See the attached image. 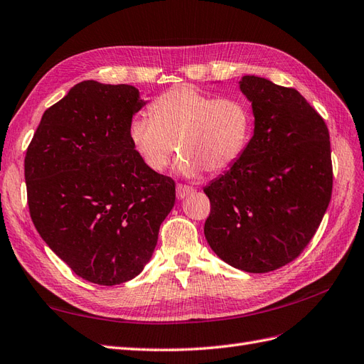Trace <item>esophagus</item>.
I'll return each mask as SVG.
<instances>
[{
    "label": "esophagus",
    "instance_id": "esophagus-1",
    "mask_svg": "<svg viewBox=\"0 0 364 364\" xmlns=\"http://www.w3.org/2000/svg\"><path fill=\"white\" fill-rule=\"evenodd\" d=\"M195 189L192 188V186H186V184H178L176 186V198L178 200H183L186 198V196L191 195Z\"/></svg>",
    "mask_w": 364,
    "mask_h": 364
}]
</instances>
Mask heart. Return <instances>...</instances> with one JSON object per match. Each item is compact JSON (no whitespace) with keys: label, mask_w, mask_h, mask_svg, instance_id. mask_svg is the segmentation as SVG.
Wrapping results in <instances>:
<instances>
[{"label":"heart","mask_w":364,"mask_h":364,"mask_svg":"<svg viewBox=\"0 0 364 364\" xmlns=\"http://www.w3.org/2000/svg\"><path fill=\"white\" fill-rule=\"evenodd\" d=\"M149 114L134 117L128 134L154 172L169 169L180 146L183 173H221L241 159L252 136L253 117L245 102L216 99L192 87L163 92L149 105Z\"/></svg>","instance_id":"1"}]
</instances>
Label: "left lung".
Returning a JSON list of instances; mask_svg holds the SVG:
<instances>
[{
	"instance_id": "obj_1",
	"label": "left lung",
	"mask_w": 364,
	"mask_h": 364,
	"mask_svg": "<svg viewBox=\"0 0 364 364\" xmlns=\"http://www.w3.org/2000/svg\"><path fill=\"white\" fill-rule=\"evenodd\" d=\"M253 137L241 159L204 188L210 215L204 235L224 262L268 273L304 252L332 193L331 141L325 120L294 88L244 76Z\"/></svg>"
}]
</instances>
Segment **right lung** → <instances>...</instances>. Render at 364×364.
<instances>
[{
  "instance_id": "obj_1",
  "label": "right lung",
  "mask_w": 364,
  "mask_h": 364,
  "mask_svg": "<svg viewBox=\"0 0 364 364\" xmlns=\"http://www.w3.org/2000/svg\"><path fill=\"white\" fill-rule=\"evenodd\" d=\"M144 105L136 87L84 80L44 112L27 148V203L38 233L97 285L140 274L175 204V181L151 171L129 141L132 116Z\"/></svg>"
}]
</instances>
